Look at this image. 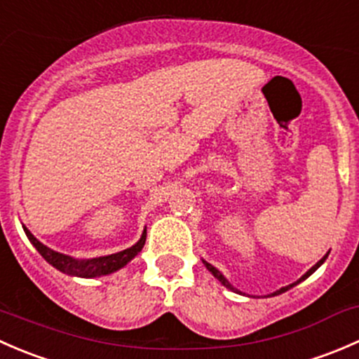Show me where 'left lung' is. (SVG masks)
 I'll use <instances>...</instances> for the list:
<instances>
[{
    "label": "left lung",
    "mask_w": 359,
    "mask_h": 359,
    "mask_svg": "<svg viewBox=\"0 0 359 359\" xmlns=\"http://www.w3.org/2000/svg\"><path fill=\"white\" fill-rule=\"evenodd\" d=\"M328 253H330V252H327V253H325V255H323V257H321V259H320V260H318V262H316V264H314V266H313V267H311V269H309V271H307V273H306V274H302V276H300V278H299V280H297V281H295V283H292V285H287V287L280 288V290H276V292L269 293V295H266V297H274V295H281V293H285V292H287V290H290V288H293V287H295V285H299V283H300V281L307 280V278H309V276H311V274H313V273H314V271H316V269H318V267H320V266H321V264H323V262H325V260H327ZM203 264H205V267H206V269H208V271H210V273H212V274H213V276H215V278H217V280H219V281H220V283H222V285H224V287H226V288H229V290H231V292H234V293H240V295H245V293H241L240 290H238V288H234V287H233V285H231V283H229V280H227V278H226V276H224V274H222V273H220V271H219V269H217V267H213V266H212V264H208V262H206V260H203ZM248 297H250V295H248Z\"/></svg>",
    "instance_id": "obj_1"
}]
</instances>
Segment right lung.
<instances>
[{
	"mask_svg": "<svg viewBox=\"0 0 359 359\" xmlns=\"http://www.w3.org/2000/svg\"><path fill=\"white\" fill-rule=\"evenodd\" d=\"M22 227H24L25 236L29 238L32 247L38 250L39 255H41L50 266L59 269L60 273L69 274V276H76V278H100L123 269L130 260L135 259V257L139 255L140 250L144 248V243H146V236H147V229L144 227L142 236H140V240L137 241L133 247L121 250V252L118 253H111V255L95 257V259H74V257L66 255V253H60V252H55V250L48 248L46 245H43L41 241L36 240L34 234H32L27 227L25 226Z\"/></svg>",
	"mask_w": 359,
	"mask_h": 359,
	"instance_id": "obj_1",
	"label": "right lung"
}]
</instances>
